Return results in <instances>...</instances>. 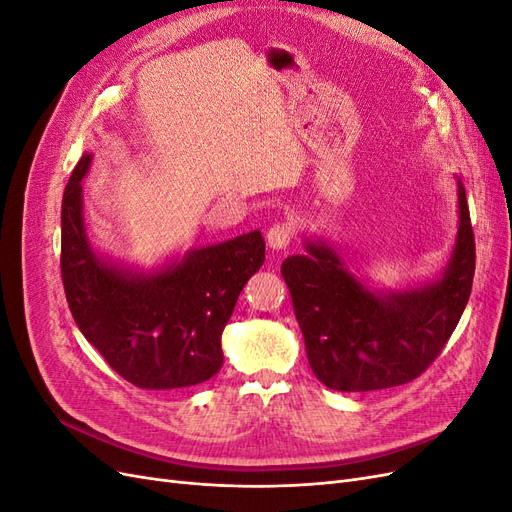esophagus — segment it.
I'll return each mask as SVG.
<instances>
[{
    "label": "esophagus",
    "instance_id": "esophagus-1",
    "mask_svg": "<svg viewBox=\"0 0 512 512\" xmlns=\"http://www.w3.org/2000/svg\"><path fill=\"white\" fill-rule=\"evenodd\" d=\"M294 235V226L290 222H277L269 228L267 232V241L271 250H286V245L290 243Z\"/></svg>",
    "mask_w": 512,
    "mask_h": 512
}]
</instances>
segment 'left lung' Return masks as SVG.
I'll list each match as a JSON object with an SVG mask.
<instances>
[{"mask_svg": "<svg viewBox=\"0 0 512 512\" xmlns=\"http://www.w3.org/2000/svg\"><path fill=\"white\" fill-rule=\"evenodd\" d=\"M459 230L442 277L401 292H371L327 243L282 262L309 367L333 391L391 389L418 378L453 335L472 292L476 247L459 181Z\"/></svg>", "mask_w": 512, "mask_h": 512, "instance_id": "1", "label": "left lung"}]
</instances>
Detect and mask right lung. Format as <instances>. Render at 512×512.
<instances>
[{"instance_id":"add662e5","label":"right lung","mask_w":512,"mask_h":512,"mask_svg":"<svg viewBox=\"0 0 512 512\" xmlns=\"http://www.w3.org/2000/svg\"><path fill=\"white\" fill-rule=\"evenodd\" d=\"M76 164L61 203V282L76 327L138 389H183L218 374L222 331L247 280L265 262L260 230L190 250L153 273H136L91 250Z\"/></svg>"}]
</instances>
